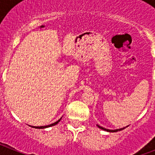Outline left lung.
<instances>
[{"label": "left lung", "instance_id": "8db88e82", "mask_svg": "<svg viewBox=\"0 0 155 155\" xmlns=\"http://www.w3.org/2000/svg\"><path fill=\"white\" fill-rule=\"evenodd\" d=\"M98 126V127H99L100 129H102V130H105L107 131V132H117V131H120V130H124V129L126 128V127H124V128H121V129H117V130H109V129H105L104 128V127H100L99 125H97Z\"/></svg>", "mask_w": 155, "mask_h": 155}]
</instances>
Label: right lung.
Returning <instances> with one entry per match:
<instances>
[{"label":"right lung","instance_id":"right-lung-1","mask_svg":"<svg viewBox=\"0 0 155 155\" xmlns=\"http://www.w3.org/2000/svg\"><path fill=\"white\" fill-rule=\"evenodd\" d=\"M61 118L60 119V120H57V122H55V123H53V124H50V125H47V126H42V127H32V126H31V127H33V128H36V129H44V128H47V127H53V126H55V125H57V124H58L59 122L61 121Z\"/></svg>","mask_w":155,"mask_h":155}]
</instances>
